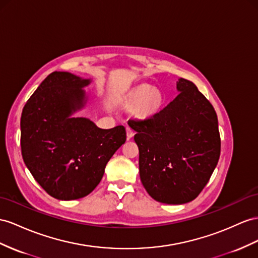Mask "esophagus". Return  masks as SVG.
I'll use <instances>...</instances> for the list:
<instances>
[{
    "mask_svg": "<svg viewBox=\"0 0 258 258\" xmlns=\"http://www.w3.org/2000/svg\"><path fill=\"white\" fill-rule=\"evenodd\" d=\"M134 131L132 130L131 127H126V136H127V140H131V138H133L134 136Z\"/></svg>",
    "mask_w": 258,
    "mask_h": 258,
    "instance_id": "1",
    "label": "esophagus"
}]
</instances>
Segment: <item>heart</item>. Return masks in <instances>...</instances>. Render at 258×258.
<instances>
[{"mask_svg":"<svg viewBox=\"0 0 258 258\" xmlns=\"http://www.w3.org/2000/svg\"><path fill=\"white\" fill-rule=\"evenodd\" d=\"M116 102L125 105L138 102L135 114L141 118H149L160 111L163 104V96L159 90L144 84L117 97Z\"/></svg>","mask_w":258,"mask_h":258,"instance_id":"b5f03b06","label":"heart"}]
</instances>
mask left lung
<instances>
[{
	"label": "left lung",
	"instance_id": "left-lung-1",
	"mask_svg": "<svg viewBox=\"0 0 258 258\" xmlns=\"http://www.w3.org/2000/svg\"><path fill=\"white\" fill-rule=\"evenodd\" d=\"M173 101L144 121L130 120L140 149V176L155 201L192 202L208 183L220 157L218 118L195 84L180 78Z\"/></svg>",
	"mask_w": 258,
	"mask_h": 258
}]
</instances>
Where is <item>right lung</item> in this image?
Returning a JSON list of instances; mask_svg holds the SVG:
<instances>
[{"instance_id":"obj_1","label":"right lung","mask_w":258,"mask_h":258,"mask_svg":"<svg viewBox=\"0 0 258 258\" xmlns=\"http://www.w3.org/2000/svg\"><path fill=\"white\" fill-rule=\"evenodd\" d=\"M91 83L53 72L26 102L21 117L23 159L45 192L60 201L87 196L100 183L111 157L126 141L122 125L103 130L87 117L84 90Z\"/></svg>"}]
</instances>
